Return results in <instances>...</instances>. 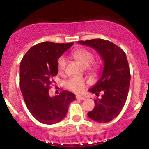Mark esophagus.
<instances>
[{
    "instance_id": "34e87169",
    "label": "esophagus",
    "mask_w": 149,
    "mask_h": 149,
    "mask_svg": "<svg viewBox=\"0 0 149 149\" xmlns=\"http://www.w3.org/2000/svg\"><path fill=\"white\" fill-rule=\"evenodd\" d=\"M76 99L77 100H85V97H82L80 95H76Z\"/></svg>"
}]
</instances>
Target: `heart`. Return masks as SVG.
I'll return each mask as SVG.
<instances>
[{
	"label": "heart",
	"instance_id": "heart-1",
	"mask_svg": "<svg viewBox=\"0 0 149 149\" xmlns=\"http://www.w3.org/2000/svg\"><path fill=\"white\" fill-rule=\"evenodd\" d=\"M71 54L75 59H77L83 66H90L92 70H97L100 67V64L98 62H93L94 56L93 54L88 49L84 48L76 49L72 51ZM66 64H67V59L66 58L61 56L58 59V69L59 72H64L66 69ZM86 81L85 79L80 78V77L75 76L72 77L66 83V85L67 88L71 90V91L74 92H83L84 90Z\"/></svg>",
	"mask_w": 149,
	"mask_h": 149
}]
</instances>
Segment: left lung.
Listing matches in <instances>:
<instances>
[{
	"label": "left lung",
	"mask_w": 149,
	"mask_h": 149,
	"mask_svg": "<svg viewBox=\"0 0 149 149\" xmlns=\"http://www.w3.org/2000/svg\"><path fill=\"white\" fill-rule=\"evenodd\" d=\"M78 43L95 49L104 61L102 76L89 90L96 95L100 92L104 94L101 99L95 100V108L88 115L96 122H109L119 115L127 100L130 71L126 54L118 46L103 39L81 40Z\"/></svg>",
	"instance_id": "8db88e82"
}]
</instances>
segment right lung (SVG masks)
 Instances as JSON below:
<instances>
[{
  "instance_id": "add662e5",
  "label": "right lung",
  "mask_w": 149,
  "mask_h": 149,
  "mask_svg": "<svg viewBox=\"0 0 149 149\" xmlns=\"http://www.w3.org/2000/svg\"><path fill=\"white\" fill-rule=\"evenodd\" d=\"M73 44L40 42L31 47L22 59L20 90L27 109L41 123L52 125L61 121L70 103L76 100L74 94L67 90L54 97L49 95L52 77L58 73L57 59Z\"/></svg>"
}]
</instances>
